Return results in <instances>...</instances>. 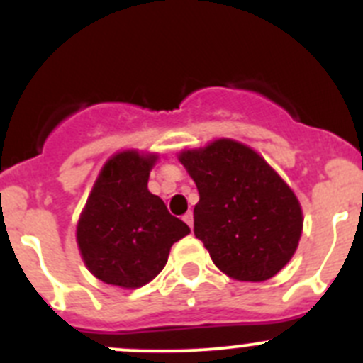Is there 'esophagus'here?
Returning <instances> with one entry per match:
<instances>
[{
  "mask_svg": "<svg viewBox=\"0 0 363 363\" xmlns=\"http://www.w3.org/2000/svg\"><path fill=\"white\" fill-rule=\"evenodd\" d=\"M182 220H184V222L188 223L189 228H193V213H191V211H188V213H186V215L182 216Z\"/></svg>",
  "mask_w": 363,
  "mask_h": 363,
  "instance_id": "esophagus-1",
  "label": "esophagus"
}]
</instances>
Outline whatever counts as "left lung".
<instances>
[{"label":"left lung","instance_id":"obj_1","mask_svg":"<svg viewBox=\"0 0 363 363\" xmlns=\"http://www.w3.org/2000/svg\"><path fill=\"white\" fill-rule=\"evenodd\" d=\"M199 189L193 233L238 281L270 279L292 259L303 211L290 186L247 145L216 140L179 155Z\"/></svg>","mask_w":363,"mask_h":363}]
</instances>
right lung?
<instances>
[{
    "label": "right lung",
    "mask_w": 363,
    "mask_h": 363,
    "mask_svg": "<svg viewBox=\"0 0 363 363\" xmlns=\"http://www.w3.org/2000/svg\"><path fill=\"white\" fill-rule=\"evenodd\" d=\"M157 155L125 150L105 162L77 225L80 254L94 277L140 289L168 262L172 245L189 228L148 191Z\"/></svg>",
    "instance_id": "obj_1"
}]
</instances>
